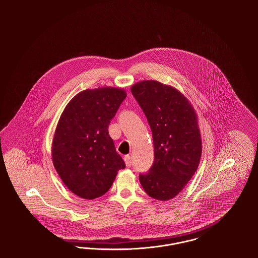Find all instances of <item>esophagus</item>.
<instances>
[{
    "label": "esophagus",
    "mask_w": 258,
    "mask_h": 258,
    "mask_svg": "<svg viewBox=\"0 0 258 258\" xmlns=\"http://www.w3.org/2000/svg\"><path fill=\"white\" fill-rule=\"evenodd\" d=\"M123 160H124V162H125V165L127 166V167H131V165H132V158L127 155V156H124V158H123Z\"/></svg>",
    "instance_id": "34e87169"
}]
</instances>
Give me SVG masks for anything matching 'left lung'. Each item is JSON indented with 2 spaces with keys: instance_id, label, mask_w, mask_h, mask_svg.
Instances as JSON below:
<instances>
[{
  "instance_id": "8db88e82",
  "label": "left lung",
  "mask_w": 258,
  "mask_h": 258,
  "mask_svg": "<svg viewBox=\"0 0 258 258\" xmlns=\"http://www.w3.org/2000/svg\"><path fill=\"white\" fill-rule=\"evenodd\" d=\"M134 95L150 124L155 160L139 181L149 197H176L197 170L202 154L197 115L177 89L155 80L135 83Z\"/></svg>"
}]
</instances>
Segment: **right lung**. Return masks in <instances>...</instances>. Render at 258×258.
I'll list each match as a JSON object with an SVG mask.
<instances>
[{
    "instance_id": "add662e5",
    "label": "right lung",
    "mask_w": 258,
    "mask_h": 258,
    "mask_svg": "<svg viewBox=\"0 0 258 258\" xmlns=\"http://www.w3.org/2000/svg\"><path fill=\"white\" fill-rule=\"evenodd\" d=\"M126 97L123 89L102 87L77 94L62 111L52 143V160L67 187L84 199L108 191L125 167L108 125Z\"/></svg>"
}]
</instances>
